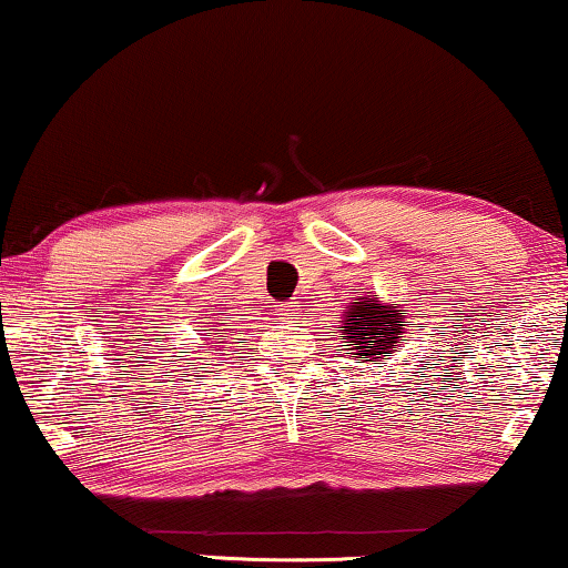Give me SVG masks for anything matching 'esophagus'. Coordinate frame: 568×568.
<instances>
[{"instance_id":"34e87169","label":"esophagus","mask_w":568,"mask_h":568,"mask_svg":"<svg viewBox=\"0 0 568 568\" xmlns=\"http://www.w3.org/2000/svg\"><path fill=\"white\" fill-rule=\"evenodd\" d=\"M276 313L284 317V321H290L292 315H297V305H294V302H278L276 305Z\"/></svg>"}]
</instances>
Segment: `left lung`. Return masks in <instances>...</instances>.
Here are the masks:
<instances>
[{"label": "left lung", "instance_id": "left-lung-1", "mask_svg": "<svg viewBox=\"0 0 568 568\" xmlns=\"http://www.w3.org/2000/svg\"><path fill=\"white\" fill-rule=\"evenodd\" d=\"M403 310L379 305L377 294L352 302V310L341 321V338L348 352L356 354L362 362H383L385 356L403 344V325H406Z\"/></svg>", "mask_w": 568, "mask_h": 568}]
</instances>
